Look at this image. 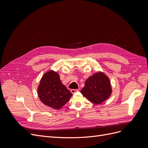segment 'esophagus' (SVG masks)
Wrapping results in <instances>:
<instances>
[{
	"mask_svg": "<svg viewBox=\"0 0 148 148\" xmlns=\"http://www.w3.org/2000/svg\"><path fill=\"white\" fill-rule=\"evenodd\" d=\"M70 91L72 94H74L75 92H77V91H78V89H71Z\"/></svg>",
	"mask_w": 148,
	"mask_h": 148,
	"instance_id": "esophagus-1",
	"label": "esophagus"
}]
</instances>
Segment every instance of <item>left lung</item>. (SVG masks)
<instances>
[{
	"instance_id": "1",
	"label": "left lung",
	"mask_w": 148,
	"mask_h": 148,
	"mask_svg": "<svg viewBox=\"0 0 148 148\" xmlns=\"http://www.w3.org/2000/svg\"><path fill=\"white\" fill-rule=\"evenodd\" d=\"M80 92L90 102L99 104L111 95L110 79L102 72L95 73L86 79L84 86Z\"/></svg>"
}]
</instances>
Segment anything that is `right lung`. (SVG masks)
<instances>
[{
  "label": "right lung",
  "mask_w": 148,
  "mask_h": 148,
  "mask_svg": "<svg viewBox=\"0 0 148 148\" xmlns=\"http://www.w3.org/2000/svg\"><path fill=\"white\" fill-rule=\"evenodd\" d=\"M38 93L44 104L56 109H60L72 96V94L62 83L59 73L53 70L42 76Z\"/></svg>",
  "instance_id": "obj_1"
}]
</instances>
